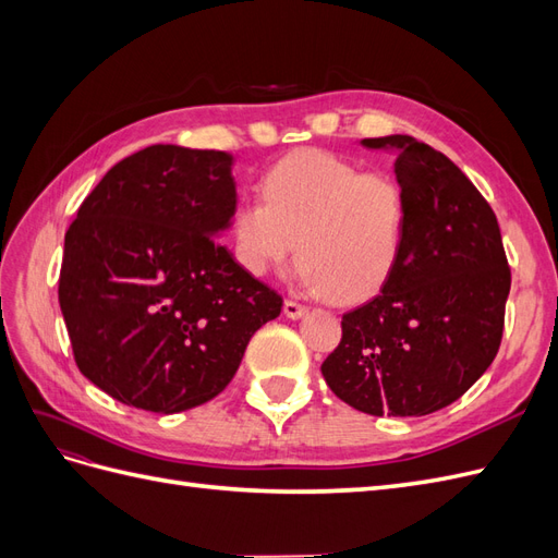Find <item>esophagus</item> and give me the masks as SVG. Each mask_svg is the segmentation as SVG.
Instances as JSON below:
<instances>
[{
    "instance_id": "esophagus-1",
    "label": "esophagus",
    "mask_w": 558,
    "mask_h": 558,
    "mask_svg": "<svg viewBox=\"0 0 558 558\" xmlns=\"http://www.w3.org/2000/svg\"><path fill=\"white\" fill-rule=\"evenodd\" d=\"M310 310L305 307V305H300V302H295V300H286L283 302V314L286 316H289V318H302V316H305Z\"/></svg>"
}]
</instances>
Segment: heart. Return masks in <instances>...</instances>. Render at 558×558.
<instances>
[{
  "label": "heart",
  "mask_w": 558,
  "mask_h": 558,
  "mask_svg": "<svg viewBox=\"0 0 558 558\" xmlns=\"http://www.w3.org/2000/svg\"><path fill=\"white\" fill-rule=\"evenodd\" d=\"M263 199L232 214L234 258L253 277L289 263L314 295L361 302L377 295L402 258L408 199L386 172H361L326 150H295L267 170Z\"/></svg>",
  "instance_id": "1"
}]
</instances>
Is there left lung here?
I'll return each mask as SVG.
<instances>
[{"mask_svg":"<svg viewBox=\"0 0 558 558\" xmlns=\"http://www.w3.org/2000/svg\"><path fill=\"white\" fill-rule=\"evenodd\" d=\"M361 146L396 156L408 234L381 293L342 316V342L320 373L353 410L424 416L459 400L494 363L510 267L494 209L440 150L408 134Z\"/></svg>","mask_w":558,"mask_h":558,"instance_id":"left-lung-1","label":"left lung"}]
</instances>
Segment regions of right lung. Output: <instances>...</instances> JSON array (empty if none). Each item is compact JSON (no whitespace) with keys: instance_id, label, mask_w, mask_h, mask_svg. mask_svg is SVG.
I'll return each instance as SVG.
<instances>
[{"instance_id":"1","label":"right lung","mask_w":558,"mask_h":558,"mask_svg":"<svg viewBox=\"0 0 558 558\" xmlns=\"http://www.w3.org/2000/svg\"><path fill=\"white\" fill-rule=\"evenodd\" d=\"M226 150L156 144L113 165L64 234L60 310L81 375L177 414L216 398L283 300L218 242L238 189Z\"/></svg>"}]
</instances>
